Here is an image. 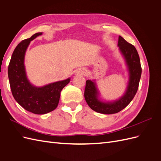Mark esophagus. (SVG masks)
Segmentation results:
<instances>
[{"instance_id": "esophagus-1", "label": "esophagus", "mask_w": 161, "mask_h": 161, "mask_svg": "<svg viewBox=\"0 0 161 161\" xmlns=\"http://www.w3.org/2000/svg\"><path fill=\"white\" fill-rule=\"evenodd\" d=\"M79 73H80V75H85L86 74V71L85 69H81L79 70Z\"/></svg>"}]
</instances>
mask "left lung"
I'll use <instances>...</instances> for the list:
<instances>
[{"instance_id": "obj_1", "label": "left lung", "mask_w": 161, "mask_h": 161, "mask_svg": "<svg viewBox=\"0 0 161 161\" xmlns=\"http://www.w3.org/2000/svg\"><path fill=\"white\" fill-rule=\"evenodd\" d=\"M118 46L127 66L129 79L124 95L114 101H102L99 97L95 80H87L85 90V99L91 109L97 113L113 114L118 113L134 99L138 89L142 74L139 55L136 47L119 36Z\"/></svg>"}]
</instances>
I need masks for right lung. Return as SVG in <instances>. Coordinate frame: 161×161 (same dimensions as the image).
<instances>
[{
    "label": "right lung",
    "mask_w": 161,
    "mask_h": 161,
    "mask_svg": "<svg viewBox=\"0 0 161 161\" xmlns=\"http://www.w3.org/2000/svg\"><path fill=\"white\" fill-rule=\"evenodd\" d=\"M42 33H36L23 40L14 49L8 68L9 83L13 96L25 110L35 114H46L54 110L58 105L60 92L70 79L57 81L42 86L31 84L27 76L25 56L30 42Z\"/></svg>",
    "instance_id": "obj_1"
}]
</instances>
